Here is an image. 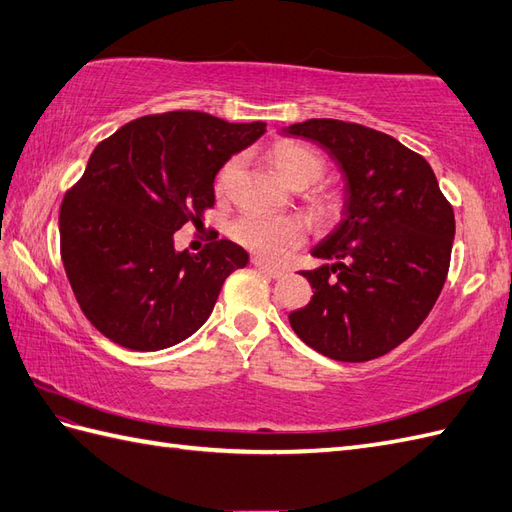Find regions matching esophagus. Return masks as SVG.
Returning <instances> with one entry per match:
<instances>
[{
	"mask_svg": "<svg viewBox=\"0 0 512 512\" xmlns=\"http://www.w3.org/2000/svg\"><path fill=\"white\" fill-rule=\"evenodd\" d=\"M252 265H254L258 271L267 273L269 278H282V276H284V271H282V269H278V267H273V265L265 263L263 258H252Z\"/></svg>",
	"mask_w": 512,
	"mask_h": 512,
	"instance_id": "esophagus-1",
	"label": "esophagus"
}]
</instances>
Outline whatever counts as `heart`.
Segmentation results:
<instances>
[{
  "mask_svg": "<svg viewBox=\"0 0 512 512\" xmlns=\"http://www.w3.org/2000/svg\"><path fill=\"white\" fill-rule=\"evenodd\" d=\"M269 160L276 167L280 178L289 182L295 189H308L321 180L326 171V160H323L319 149L297 139H280L269 147ZM241 158L234 156L223 165L215 178V193L219 197L228 195L232 180L239 171ZM310 213L321 223H332L341 217L345 199L343 193L330 189V186H319L306 197ZM232 239L252 249L258 256L267 260H280L291 249L299 247L308 236V226L304 219L295 215H260V213H243L236 217L230 226Z\"/></svg>",
  "mask_w": 512,
  "mask_h": 512,
  "instance_id": "heart-1",
  "label": "heart"
}]
</instances>
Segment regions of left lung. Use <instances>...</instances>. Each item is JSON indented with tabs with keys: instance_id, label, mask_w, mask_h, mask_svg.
Returning <instances> with one entry per match:
<instances>
[{
	"instance_id": "obj_1",
	"label": "left lung",
	"mask_w": 512,
	"mask_h": 512,
	"mask_svg": "<svg viewBox=\"0 0 512 512\" xmlns=\"http://www.w3.org/2000/svg\"><path fill=\"white\" fill-rule=\"evenodd\" d=\"M317 141L347 178L345 219L302 271L313 286L289 315L306 345L341 363H365L404 343L432 306L450 271L454 208L426 158L360 123L308 119L286 130Z\"/></svg>"
}]
</instances>
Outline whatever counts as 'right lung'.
I'll return each instance as SVG.
<instances>
[{"label":"right lung","mask_w":512,"mask_h":512,"mask_svg":"<svg viewBox=\"0 0 512 512\" xmlns=\"http://www.w3.org/2000/svg\"><path fill=\"white\" fill-rule=\"evenodd\" d=\"M267 123H228L171 110L134 119L99 143L60 204V258L84 317L106 339L156 352L191 336L223 282L247 265L232 241L197 256L173 249L184 223L202 226L215 176Z\"/></svg>","instance_id":"add662e5"}]
</instances>
